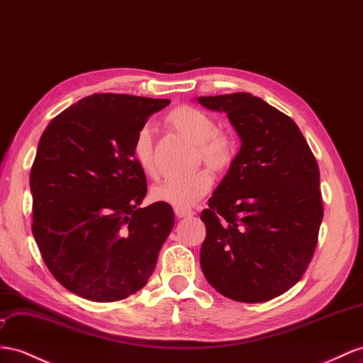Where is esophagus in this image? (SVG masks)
Wrapping results in <instances>:
<instances>
[{"instance_id":"obj_1","label":"esophagus","mask_w":363,"mask_h":363,"mask_svg":"<svg viewBox=\"0 0 363 363\" xmlns=\"http://www.w3.org/2000/svg\"><path fill=\"white\" fill-rule=\"evenodd\" d=\"M174 215L178 216V218H189V216H193V215H194V211L190 210V208H179V207H176V208H174Z\"/></svg>"}]
</instances>
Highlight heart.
Here are the masks:
<instances>
[{
	"label": "heart",
	"instance_id": "b5f03b06",
	"mask_svg": "<svg viewBox=\"0 0 363 363\" xmlns=\"http://www.w3.org/2000/svg\"><path fill=\"white\" fill-rule=\"evenodd\" d=\"M172 123L190 141L199 145L203 160L213 167H222L230 161L231 147L219 135V125L206 111L196 107H181L172 113ZM133 156L139 167L150 176L156 174L153 157V125L145 123L138 128L133 141ZM213 187V174L199 170L190 174H173L152 189V199L173 207L187 208L199 202Z\"/></svg>",
	"mask_w": 363,
	"mask_h": 363
}]
</instances>
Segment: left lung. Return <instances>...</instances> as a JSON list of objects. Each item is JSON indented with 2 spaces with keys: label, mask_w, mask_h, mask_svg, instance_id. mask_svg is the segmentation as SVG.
Returning a JSON list of instances; mask_svg holds the SVG:
<instances>
[{
  "label": "left lung",
  "mask_w": 363,
  "mask_h": 363,
  "mask_svg": "<svg viewBox=\"0 0 363 363\" xmlns=\"http://www.w3.org/2000/svg\"><path fill=\"white\" fill-rule=\"evenodd\" d=\"M224 111L240 150L201 213V268L222 296L256 303L299 281L323 218L319 167L294 121L250 93L201 96Z\"/></svg>",
  "instance_id": "obj_1"
}]
</instances>
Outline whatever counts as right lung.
Masks as SVG:
<instances>
[{
  "mask_svg": "<svg viewBox=\"0 0 363 363\" xmlns=\"http://www.w3.org/2000/svg\"><path fill=\"white\" fill-rule=\"evenodd\" d=\"M170 99L95 93L50 121L30 170L32 233L57 281L84 299H125L147 284L174 225L169 203L141 208L138 128Z\"/></svg>",
  "mask_w": 363,
  "mask_h": 363,
  "instance_id": "add662e5",
  "label": "right lung"
}]
</instances>
